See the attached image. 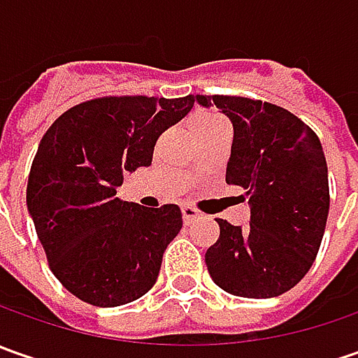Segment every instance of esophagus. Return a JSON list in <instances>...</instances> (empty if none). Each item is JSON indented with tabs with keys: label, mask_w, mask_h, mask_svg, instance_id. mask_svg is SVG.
I'll list each match as a JSON object with an SVG mask.
<instances>
[{
	"label": "esophagus",
	"mask_w": 358,
	"mask_h": 358,
	"mask_svg": "<svg viewBox=\"0 0 358 358\" xmlns=\"http://www.w3.org/2000/svg\"><path fill=\"white\" fill-rule=\"evenodd\" d=\"M181 213H183V221H185V225L189 223H193L195 219H199L201 213L195 209V207H191V205H183L181 207Z\"/></svg>",
	"instance_id": "esophagus-1"
}]
</instances>
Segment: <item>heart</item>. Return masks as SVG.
<instances>
[{
	"mask_svg": "<svg viewBox=\"0 0 358 358\" xmlns=\"http://www.w3.org/2000/svg\"><path fill=\"white\" fill-rule=\"evenodd\" d=\"M213 121H219V119L213 117V115H197V117L191 121V131L197 129V127H203V125H209Z\"/></svg>",
	"mask_w": 358,
	"mask_h": 358,
	"instance_id": "1",
	"label": "heart"
}]
</instances>
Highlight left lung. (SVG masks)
Masks as SVG:
<instances>
[{"mask_svg":"<svg viewBox=\"0 0 358 358\" xmlns=\"http://www.w3.org/2000/svg\"><path fill=\"white\" fill-rule=\"evenodd\" d=\"M233 125L227 185L251 203L249 227L219 223L205 253L217 287L231 295L271 299L287 293L313 265L329 215V171L319 137L291 111L231 95H195Z\"/></svg>","mask_w":358,"mask_h":358,"instance_id":"1","label":"left lung"}]
</instances>
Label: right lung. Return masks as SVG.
I'll return each mask as SVG.
<instances>
[{"mask_svg": "<svg viewBox=\"0 0 358 358\" xmlns=\"http://www.w3.org/2000/svg\"><path fill=\"white\" fill-rule=\"evenodd\" d=\"M191 95L101 97L65 111L43 135L27 181V211L49 267L77 299L119 307L157 281L183 227L177 205L121 201L123 175L149 167L159 135L193 109Z\"/></svg>", "mask_w": 358, "mask_h": 358, "instance_id": "right-lung-1", "label": "right lung"}]
</instances>
